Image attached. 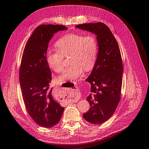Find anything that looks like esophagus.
<instances>
[{
    "instance_id": "obj_1",
    "label": "esophagus",
    "mask_w": 149,
    "mask_h": 149,
    "mask_svg": "<svg viewBox=\"0 0 149 149\" xmlns=\"http://www.w3.org/2000/svg\"><path fill=\"white\" fill-rule=\"evenodd\" d=\"M75 94V95H76V94H78L77 93V91H76V90H74V91H73V94ZM70 96H71V95H70ZM67 98H66V101L68 102V103H72V102H75V101H76V97H75V96H74V97L73 96V97H72H72H68V96H67Z\"/></svg>"
}]
</instances>
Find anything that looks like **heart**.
Returning <instances> with one entry per match:
<instances>
[{
  "label": "heart",
  "instance_id": "1",
  "mask_svg": "<svg viewBox=\"0 0 149 149\" xmlns=\"http://www.w3.org/2000/svg\"><path fill=\"white\" fill-rule=\"evenodd\" d=\"M57 49H49L47 62L49 67L57 73L62 71L63 58L70 55V67L65 68L58 77L60 82L72 81L82 74L84 68L89 70L95 63L97 53L96 38L92 35L83 36L78 33H69L56 42Z\"/></svg>",
  "mask_w": 149,
  "mask_h": 149
}]
</instances>
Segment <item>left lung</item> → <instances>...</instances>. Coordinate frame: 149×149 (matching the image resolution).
Segmentation results:
<instances>
[{
  "instance_id": "obj_1",
  "label": "left lung",
  "mask_w": 149,
  "mask_h": 149,
  "mask_svg": "<svg viewBox=\"0 0 149 149\" xmlns=\"http://www.w3.org/2000/svg\"><path fill=\"white\" fill-rule=\"evenodd\" d=\"M76 28L97 36V59L86 80L91 84L87 97L91 107L83 117L92 124H101L113 115L120 101L123 67L120 48L109 28L102 22L79 24Z\"/></svg>"
}]
</instances>
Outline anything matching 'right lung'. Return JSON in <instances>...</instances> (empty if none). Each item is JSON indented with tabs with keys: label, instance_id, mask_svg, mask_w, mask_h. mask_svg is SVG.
<instances>
[{
	"label": "right lung",
	"instance_id": "right-lung-1",
	"mask_svg": "<svg viewBox=\"0 0 149 149\" xmlns=\"http://www.w3.org/2000/svg\"><path fill=\"white\" fill-rule=\"evenodd\" d=\"M65 26L43 24L37 27L25 45L19 69L22 99L29 116L42 127L51 128L60 121L64 108L53 99L49 87L52 72L47 62L48 43Z\"/></svg>",
	"mask_w": 149,
	"mask_h": 149
}]
</instances>
